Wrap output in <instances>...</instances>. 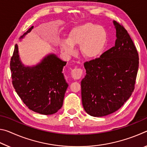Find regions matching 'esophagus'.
Here are the masks:
<instances>
[{
  "label": "esophagus",
  "instance_id": "obj_1",
  "mask_svg": "<svg viewBox=\"0 0 147 147\" xmlns=\"http://www.w3.org/2000/svg\"><path fill=\"white\" fill-rule=\"evenodd\" d=\"M83 74V70L81 68H75L72 70L71 75L74 80H78L81 78Z\"/></svg>",
  "mask_w": 147,
  "mask_h": 147
}]
</instances>
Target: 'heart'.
Here are the masks:
<instances>
[{"label": "heart", "instance_id": "b5f03b06", "mask_svg": "<svg viewBox=\"0 0 147 147\" xmlns=\"http://www.w3.org/2000/svg\"><path fill=\"white\" fill-rule=\"evenodd\" d=\"M107 39V32L102 26L88 23L72 29L67 41L61 42V49L65 54L72 55L75 52L74 46L80 45V51L85 58H94L103 51Z\"/></svg>", "mask_w": 147, "mask_h": 147}]
</instances>
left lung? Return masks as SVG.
Wrapping results in <instances>:
<instances>
[{"instance_id": "left-lung-1", "label": "left lung", "mask_w": 147, "mask_h": 147, "mask_svg": "<svg viewBox=\"0 0 147 147\" xmlns=\"http://www.w3.org/2000/svg\"><path fill=\"white\" fill-rule=\"evenodd\" d=\"M115 46L99 58L84 63L86 76L81 82L83 107L89 115L103 117L117 111L135 88L139 54L128 32L113 21Z\"/></svg>"}]
</instances>
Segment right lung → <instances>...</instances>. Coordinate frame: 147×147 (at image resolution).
<instances>
[{
  "mask_svg": "<svg viewBox=\"0 0 147 147\" xmlns=\"http://www.w3.org/2000/svg\"><path fill=\"white\" fill-rule=\"evenodd\" d=\"M33 28H29L21 38ZM66 63L54 54H50L38 65L26 67L19 60L18 47L16 45L10 60L12 84L28 109L48 115L61 108L68 87L62 73Z\"/></svg>",
  "mask_w": 147,
  "mask_h": 147,
  "instance_id": "add662e5",
  "label": "right lung"
}]
</instances>
